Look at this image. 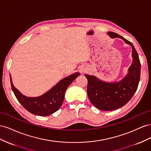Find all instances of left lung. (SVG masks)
Wrapping results in <instances>:
<instances>
[{
	"mask_svg": "<svg viewBox=\"0 0 151 151\" xmlns=\"http://www.w3.org/2000/svg\"><path fill=\"white\" fill-rule=\"evenodd\" d=\"M111 38H120L132 47L133 62L124 78L116 83H107L96 76L85 75L88 80L87 94L92 104L102 111H112L125 105L134 95L140 77V62L132 43L118 34L109 32Z\"/></svg>",
	"mask_w": 151,
	"mask_h": 151,
	"instance_id": "8db88e82",
	"label": "left lung"
}]
</instances>
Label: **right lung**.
I'll return each mask as SVG.
<instances>
[{
	"label": "right lung",
	"instance_id": "add662e5",
	"mask_svg": "<svg viewBox=\"0 0 151 151\" xmlns=\"http://www.w3.org/2000/svg\"><path fill=\"white\" fill-rule=\"evenodd\" d=\"M79 75V73H75L66 77L59 81L48 92L37 97H29L23 96L12 84L11 75L10 80L12 91L24 108L32 114L46 116L52 114L59 109L63 104L66 90Z\"/></svg>",
	"mask_w": 151,
	"mask_h": 151
}]
</instances>
